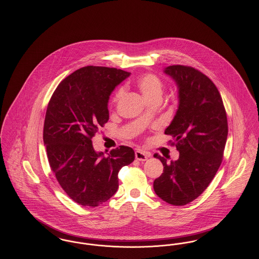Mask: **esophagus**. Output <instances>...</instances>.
Segmentation results:
<instances>
[{"instance_id":"esophagus-1","label":"esophagus","mask_w":259,"mask_h":259,"mask_svg":"<svg viewBox=\"0 0 259 259\" xmlns=\"http://www.w3.org/2000/svg\"><path fill=\"white\" fill-rule=\"evenodd\" d=\"M135 157L137 160L146 161L148 158V154L146 151L139 149L135 152Z\"/></svg>"}]
</instances>
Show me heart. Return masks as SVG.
Masks as SVG:
<instances>
[{
	"mask_svg": "<svg viewBox=\"0 0 259 259\" xmlns=\"http://www.w3.org/2000/svg\"><path fill=\"white\" fill-rule=\"evenodd\" d=\"M137 87L143 96L148 101L155 98H161L162 95V81L160 78L153 74H142L137 79ZM122 95V90L116 92L114 96V101H117Z\"/></svg>",
	"mask_w": 259,
	"mask_h": 259,
	"instance_id": "heart-1",
	"label": "heart"
}]
</instances>
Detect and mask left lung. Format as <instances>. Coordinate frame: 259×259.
Here are the masks:
<instances>
[{
	"mask_svg": "<svg viewBox=\"0 0 259 259\" xmlns=\"http://www.w3.org/2000/svg\"><path fill=\"white\" fill-rule=\"evenodd\" d=\"M163 73L175 81L179 106L165 134L172 135L180 157L167 160L154 154L164 171L153 183L158 197L184 206L208 187L222 164L228 125L222 96L207 75L197 70L174 65Z\"/></svg>",
	"mask_w": 259,
	"mask_h": 259,
	"instance_id": "left-lung-1",
	"label": "left lung"
}]
</instances>
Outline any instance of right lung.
Wrapping results in <instances>:
<instances>
[{
  "mask_svg": "<svg viewBox=\"0 0 259 259\" xmlns=\"http://www.w3.org/2000/svg\"><path fill=\"white\" fill-rule=\"evenodd\" d=\"M130 74L115 68L83 67L62 80L49 103L44 144L50 168L68 196L83 207H96L113 196L119 170L135 159L129 147L105 154L92 145L109 120L112 91Z\"/></svg>",
  "mask_w": 259,
  "mask_h": 259,
  "instance_id": "1",
  "label": "right lung"
}]
</instances>
